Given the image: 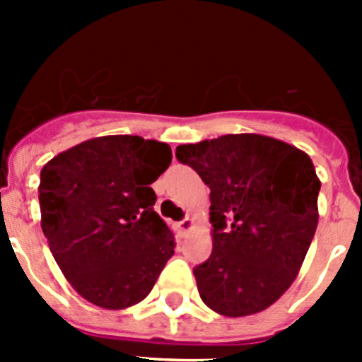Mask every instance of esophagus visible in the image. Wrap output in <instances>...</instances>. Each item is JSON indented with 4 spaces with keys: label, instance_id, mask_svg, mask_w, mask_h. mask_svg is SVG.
Returning <instances> with one entry per match:
<instances>
[{
    "label": "esophagus",
    "instance_id": "1",
    "mask_svg": "<svg viewBox=\"0 0 362 362\" xmlns=\"http://www.w3.org/2000/svg\"><path fill=\"white\" fill-rule=\"evenodd\" d=\"M177 226L181 232H190V230L194 228V219H192V217H185V219L181 221Z\"/></svg>",
    "mask_w": 362,
    "mask_h": 362
}]
</instances>
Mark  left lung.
Returning a JSON list of instances; mask_svg holds the SVG:
<instances>
[{
    "mask_svg": "<svg viewBox=\"0 0 362 362\" xmlns=\"http://www.w3.org/2000/svg\"><path fill=\"white\" fill-rule=\"evenodd\" d=\"M175 156L210 188L212 254L194 268L203 303L226 317L272 306L299 274L317 228L310 156L261 134H226Z\"/></svg>",
    "mask_w": 362,
    "mask_h": 362,
    "instance_id": "1",
    "label": "left lung"
}]
</instances>
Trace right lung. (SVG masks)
<instances>
[{
	"label": "right lung",
	"mask_w": 362,
	"mask_h": 362,
	"mask_svg": "<svg viewBox=\"0 0 362 362\" xmlns=\"http://www.w3.org/2000/svg\"><path fill=\"white\" fill-rule=\"evenodd\" d=\"M170 163L166 143L103 136L43 166L41 230L65 279L92 305L141 303L174 255V235L153 210L150 188Z\"/></svg>",
	"instance_id": "add662e5"
}]
</instances>
